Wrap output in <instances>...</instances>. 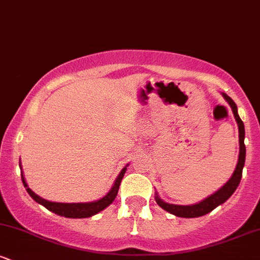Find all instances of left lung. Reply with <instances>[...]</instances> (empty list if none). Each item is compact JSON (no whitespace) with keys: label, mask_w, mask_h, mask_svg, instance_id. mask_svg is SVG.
I'll use <instances>...</instances> for the list:
<instances>
[{"label":"left lung","mask_w":260,"mask_h":260,"mask_svg":"<svg viewBox=\"0 0 260 260\" xmlns=\"http://www.w3.org/2000/svg\"><path fill=\"white\" fill-rule=\"evenodd\" d=\"M223 99L229 103V105L231 106L232 112L236 118L238 126V140H240V154H238V161L236 169L232 174L230 180L226 182L223 186L217 189L215 193H213L211 196L207 197L205 199H203L202 202L196 203L192 205H177V204H170V203L164 202L160 198L157 192H155V201H156L157 205L164 209V210L169 211L172 215H176L178 217H199L205 215V214L210 213L211 210H214L216 207L221 205L222 203H225L228 199L234 194V192L237 189L238 184L241 182V177H242V170L244 166V161H246V145H244V124L242 120L240 118L237 112V105L235 104V101L229 96L225 92H221Z\"/></svg>","instance_id":"left-lung-1"}]
</instances>
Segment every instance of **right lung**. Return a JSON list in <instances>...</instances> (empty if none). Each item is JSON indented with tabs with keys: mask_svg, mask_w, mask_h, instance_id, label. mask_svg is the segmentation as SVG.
Returning a JSON list of instances; mask_svg holds the SVG:
<instances>
[{
	"mask_svg": "<svg viewBox=\"0 0 260 260\" xmlns=\"http://www.w3.org/2000/svg\"><path fill=\"white\" fill-rule=\"evenodd\" d=\"M19 168H20V175H22L23 184H24L26 192L29 193V196H30L35 202L43 205V207L46 208L47 210L57 214L59 216L71 217V219H84V217H90L92 215H95V214L100 213V211H103L104 209L109 207V205L115 201L116 196H117L118 193V188H120L121 181L122 178H123L124 174H126L128 165H126L121 170V172L118 174L117 178H116L115 182H113L111 189L109 190V193H107L105 197H103V198L99 199V201H94L89 203H57V202H50V201H46V199L41 198L40 196H38L37 193H34L30 188H29L28 183H26L25 181L24 175H23L22 164H20V161H19Z\"/></svg>",
	"mask_w": 260,
	"mask_h": 260,
	"instance_id": "right-lung-1",
	"label": "right lung"
}]
</instances>
